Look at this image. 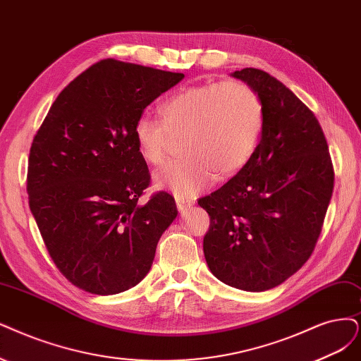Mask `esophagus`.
<instances>
[{
    "instance_id": "1",
    "label": "esophagus",
    "mask_w": 361,
    "mask_h": 361,
    "mask_svg": "<svg viewBox=\"0 0 361 361\" xmlns=\"http://www.w3.org/2000/svg\"><path fill=\"white\" fill-rule=\"evenodd\" d=\"M176 204L180 212H185L190 207L195 205V201L188 196H176Z\"/></svg>"
}]
</instances>
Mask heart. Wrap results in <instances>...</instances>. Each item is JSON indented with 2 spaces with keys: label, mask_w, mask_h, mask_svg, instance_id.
Masks as SVG:
<instances>
[{
  "label": "heart",
  "mask_w": 361,
  "mask_h": 361,
  "mask_svg": "<svg viewBox=\"0 0 361 361\" xmlns=\"http://www.w3.org/2000/svg\"><path fill=\"white\" fill-rule=\"evenodd\" d=\"M162 122L140 117L132 129L145 164H164L169 132L184 133L183 157L156 176L157 188L192 196L241 171L256 153L263 130V105L251 86L238 80L185 87L160 106Z\"/></svg>",
  "instance_id": "obj_1"
}]
</instances>
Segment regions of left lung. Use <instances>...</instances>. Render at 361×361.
I'll use <instances>...</instances> for the list:
<instances>
[{
  "label": "left lung",
  "mask_w": 361,
  "mask_h": 361,
  "mask_svg": "<svg viewBox=\"0 0 361 361\" xmlns=\"http://www.w3.org/2000/svg\"><path fill=\"white\" fill-rule=\"evenodd\" d=\"M231 75L259 95L263 130L250 162L197 201L211 219L204 255L221 283L266 291L310 259L335 172L322 126L295 93L262 70L244 68Z\"/></svg>",
  "instance_id": "obj_1"
}]
</instances>
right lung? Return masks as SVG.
Returning <instances> with one entry per match:
<instances>
[{"label": "right lung", "mask_w": 361, "mask_h": 361, "mask_svg": "<svg viewBox=\"0 0 361 361\" xmlns=\"http://www.w3.org/2000/svg\"><path fill=\"white\" fill-rule=\"evenodd\" d=\"M183 78L104 59L59 93L34 138L31 212L58 269L92 295L135 287L178 214L166 192L138 202L150 173L132 129L145 106Z\"/></svg>", "instance_id": "obj_1"}]
</instances>
